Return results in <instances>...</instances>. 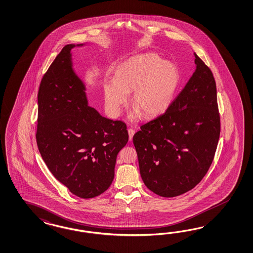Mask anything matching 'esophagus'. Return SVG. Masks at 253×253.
<instances>
[{"mask_svg":"<svg viewBox=\"0 0 253 253\" xmlns=\"http://www.w3.org/2000/svg\"><path fill=\"white\" fill-rule=\"evenodd\" d=\"M128 133H129V139H130V141H131V140H132V137L134 135V130L131 129V128L128 129Z\"/></svg>","mask_w":253,"mask_h":253,"instance_id":"34e87169","label":"esophagus"}]
</instances>
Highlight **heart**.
I'll list each match as a JSON object with an SVG mask.
<instances>
[{
  "mask_svg": "<svg viewBox=\"0 0 253 253\" xmlns=\"http://www.w3.org/2000/svg\"><path fill=\"white\" fill-rule=\"evenodd\" d=\"M178 82V69L171 62H163L153 52L134 55L117 68L115 80L105 83L106 108L111 116H120L132 92L134 109L130 120L135 121L142 114L145 119L156 118L169 106Z\"/></svg>",
  "mask_w": 253,
  "mask_h": 253,
  "instance_id": "heart-1",
  "label": "heart"
}]
</instances>
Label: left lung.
<instances>
[{
  "instance_id": "left-lung-1",
  "label": "left lung",
  "mask_w": 253,
  "mask_h": 253,
  "mask_svg": "<svg viewBox=\"0 0 253 253\" xmlns=\"http://www.w3.org/2000/svg\"><path fill=\"white\" fill-rule=\"evenodd\" d=\"M196 68L163 115L133 135L145 186L162 197L191 191L212 164L220 135L216 85L195 54Z\"/></svg>"
}]
</instances>
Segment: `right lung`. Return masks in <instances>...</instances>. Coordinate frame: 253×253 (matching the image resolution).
<instances>
[{
  "label": "right lung",
  "instance_id": "1",
  "mask_svg": "<svg viewBox=\"0 0 253 253\" xmlns=\"http://www.w3.org/2000/svg\"><path fill=\"white\" fill-rule=\"evenodd\" d=\"M62 48L41 80L38 94L37 144L52 175L73 194L94 198L114 178L118 153L129 135L126 124L90 107L86 86L74 69L71 50Z\"/></svg>",
  "mask_w": 253,
  "mask_h": 253
}]
</instances>
